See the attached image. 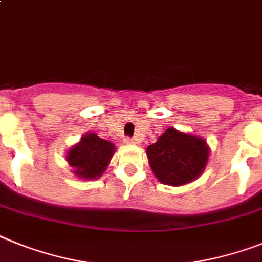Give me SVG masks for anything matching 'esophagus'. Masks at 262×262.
Returning <instances> with one entry per match:
<instances>
[{"instance_id":"1","label":"esophagus","mask_w":262,"mask_h":262,"mask_svg":"<svg viewBox=\"0 0 262 262\" xmlns=\"http://www.w3.org/2000/svg\"><path fill=\"white\" fill-rule=\"evenodd\" d=\"M124 144H126V145L135 144V140H133V138H130V137H125L124 138Z\"/></svg>"}]
</instances>
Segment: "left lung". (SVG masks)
<instances>
[{"mask_svg":"<svg viewBox=\"0 0 262 262\" xmlns=\"http://www.w3.org/2000/svg\"><path fill=\"white\" fill-rule=\"evenodd\" d=\"M151 172L158 181L181 186L202 174L209 157V146L199 136L168 127L157 142L146 148Z\"/></svg>","mask_w":262,"mask_h":262,"instance_id":"1","label":"left lung"}]
</instances>
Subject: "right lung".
Listing matches in <instances>:
<instances>
[{
	"instance_id": "1",
	"label": "right lung",
	"mask_w": 262,
	"mask_h": 262,
	"mask_svg": "<svg viewBox=\"0 0 262 262\" xmlns=\"http://www.w3.org/2000/svg\"><path fill=\"white\" fill-rule=\"evenodd\" d=\"M116 150L114 144L102 140L96 133H86L67 153L68 164L73 173L83 180L98 179L106 170Z\"/></svg>"
}]
</instances>
